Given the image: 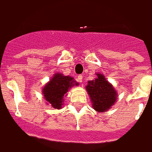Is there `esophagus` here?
<instances>
[{"instance_id": "esophagus-1", "label": "esophagus", "mask_w": 152, "mask_h": 152, "mask_svg": "<svg viewBox=\"0 0 152 152\" xmlns=\"http://www.w3.org/2000/svg\"><path fill=\"white\" fill-rule=\"evenodd\" d=\"M77 82H80V83H82V81H83V76H82V75H78L77 77Z\"/></svg>"}]
</instances>
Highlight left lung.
<instances>
[{
	"mask_svg": "<svg viewBox=\"0 0 152 152\" xmlns=\"http://www.w3.org/2000/svg\"><path fill=\"white\" fill-rule=\"evenodd\" d=\"M96 75L95 79L88 81L86 89L90 97L93 108L99 113L106 112L116 103L118 94L104 75L96 73Z\"/></svg>",
	"mask_w": 152,
	"mask_h": 152,
	"instance_id": "8db88e82",
	"label": "left lung"
}]
</instances>
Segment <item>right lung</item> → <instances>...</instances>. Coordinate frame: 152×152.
Listing matches in <instances>:
<instances>
[{
    "mask_svg": "<svg viewBox=\"0 0 152 152\" xmlns=\"http://www.w3.org/2000/svg\"><path fill=\"white\" fill-rule=\"evenodd\" d=\"M78 82L70 76H65L62 73H56L51 79L43 86L42 94L46 104L53 108L61 109L64 104V97L73 86H78Z\"/></svg>",
    "mask_w": 152,
    "mask_h": 152,
    "instance_id": "add662e5",
    "label": "right lung"
}]
</instances>
